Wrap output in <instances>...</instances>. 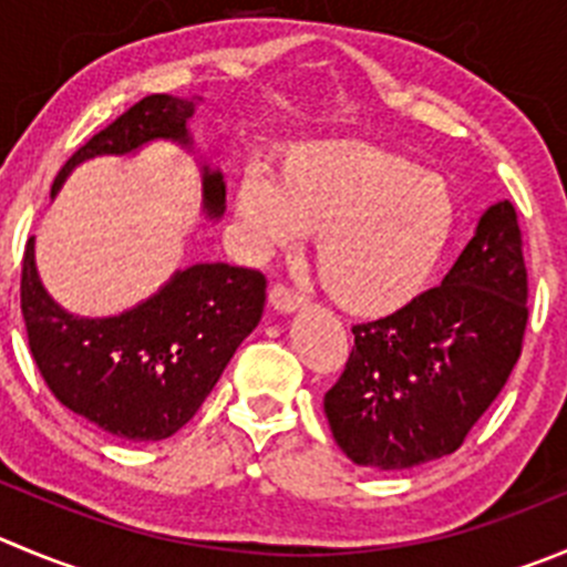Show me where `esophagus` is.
Segmentation results:
<instances>
[{"mask_svg": "<svg viewBox=\"0 0 567 567\" xmlns=\"http://www.w3.org/2000/svg\"><path fill=\"white\" fill-rule=\"evenodd\" d=\"M269 306H272L275 311H280V315H295L298 309H303L306 298L287 287H272L269 289Z\"/></svg>", "mask_w": 567, "mask_h": 567, "instance_id": "34e87169", "label": "esophagus"}]
</instances>
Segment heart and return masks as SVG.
I'll return each mask as SVG.
<instances>
[{
  "label": "heart",
  "instance_id": "heart-1",
  "mask_svg": "<svg viewBox=\"0 0 567 567\" xmlns=\"http://www.w3.org/2000/svg\"><path fill=\"white\" fill-rule=\"evenodd\" d=\"M234 214L258 258L295 252L317 236L315 264L333 303L386 317L412 303L454 239L451 183L417 161L370 144H303L280 175L247 166Z\"/></svg>",
  "mask_w": 567,
  "mask_h": 567
}]
</instances>
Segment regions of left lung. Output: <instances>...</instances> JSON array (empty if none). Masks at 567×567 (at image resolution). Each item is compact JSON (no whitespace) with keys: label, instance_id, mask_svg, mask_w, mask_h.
Segmentation results:
<instances>
[{"label":"left lung","instance_id":"1","mask_svg":"<svg viewBox=\"0 0 567 567\" xmlns=\"http://www.w3.org/2000/svg\"><path fill=\"white\" fill-rule=\"evenodd\" d=\"M526 298L520 228L501 199L440 287L384 320L353 326L344 373L322 401L344 456L406 471L454 454L515 368Z\"/></svg>","mask_w":567,"mask_h":567}]
</instances>
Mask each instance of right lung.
I'll return each mask as SVG.
<instances>
[{"label": "right lung", "instance_id": "obj_1", "mask_svg": "<svg viewBox=\"0 0 567 567\" xmlns=\"http://www.w3.org/2000/svg\"><path fill=\"white\" fill-rule=\"evenodd\" d=\"M199 100L144 96L66 161L52 197L91 158H125L153 142L194 153L188 122ZM197 161L199 208L217 223L225 214V177L217 166ZM267 280L256 269L188 264L122 315L80 317L47 292L35 267V239L27 241L21 264V315L47 386L74 414L131 442L166 440L197 414L230 355L261 320Z\"/></svg>", "mask_w": 567, "mask_h": 567}]
</instances>
